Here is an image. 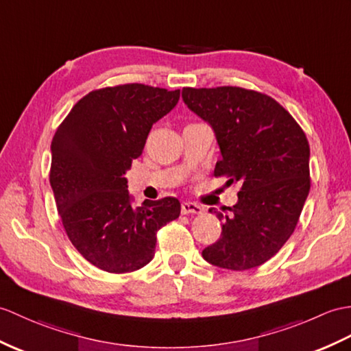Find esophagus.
<instances>
[{
  "label": "esophagus",
  "mask_w": 351,
  "mask_h": 351,
  "mask_svg": "<svg viewBox=\"0 0 351 351\" xmlns=\"http://www.w3.org/2000/svg\"><path fill=\"white\" fill-rule=\"evenodd\" d=\"M203 209L200 205H197V203H194V202H182V205H181V213L184 214V215H186V214H195V215H200V214H203Z\"/></svg>",
  "instance_id": "obj_1"
}]
</instances>
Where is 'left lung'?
<instances>
[{
    "instance_id": "obj_1",
    "label": "left lung",
    "mask_w": 351,
    "mask_h": 351,
    "mask_svg": "<svg viewBox=\"0 0 351 351\" xmlns=\"http://www.w3.org/2000/svg\"><path fill=\"white\" fill-rule=\"evenodd\" d=\"M184 103L213 127L221 151L214 175L239 182L219 239L202 251L210 265L247 271L274 257L295 232L308 197L309 145L272 97L239 86L184 88Z\"/></svg>"
}]
</instances>
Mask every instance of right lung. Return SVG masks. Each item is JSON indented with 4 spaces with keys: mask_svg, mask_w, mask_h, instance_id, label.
<instances>
[{
    "mask_svg": "<svg viewBox=\"0 0 351 351\" xmlns=\"http://www.w3.org/2000/svg\"><path fill=\"white\" fill-rule=\"evenodd\" d=\"M179 93L143 84L95 89L56 128L49 175L56 209L73 245L101 271L125 274L148 265L157 232L181 214L175 197L133 206L125 178Z\"/></svg>",
    "mask_w": 351,
    "mask_h": 351,
    "instance_id": "add662e5",
    "label": "right lung"
}]
</instances>
